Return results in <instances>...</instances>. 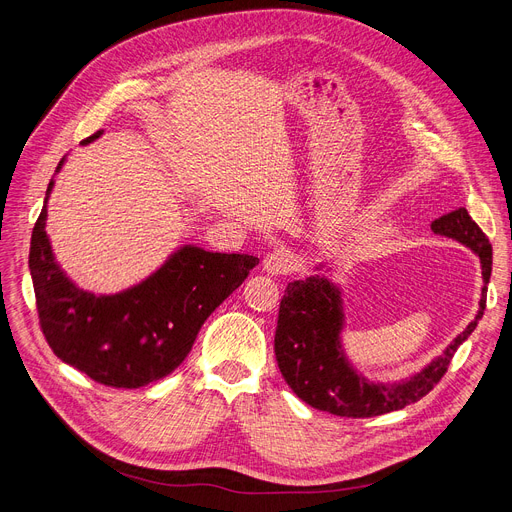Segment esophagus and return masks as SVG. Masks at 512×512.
Returning <instances> with one entry per match:
<instances>
[{
    "label": "esophagus",
    "mask_w": 512,
    "mask_h": 512,
    "mask_svg": "<svg viewBox=\"0 0 512 512\" xmlns=\"http://www.w3.org/2000/svg\"><path fill=\"white\" fill-rule=\"evenodd\" d=\"M294 266V256L285 248H275L264 258V271L269 275H287Z\"/></svg>",
    "instance_id": "esophagus-1"
}]
</instances>
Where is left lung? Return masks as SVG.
<instances>
[{
  "mask_svg": "<svg viewBox=\"0 0 512 512\" xmlns=\"http://www.w3.org/2000/svg\"><path fill=\"white\" fill-rule=\"evenodd\" d=\"M431 231L456 239L479 258L483 287L475 319L454 337L442 356L433 358L419 373L396 383H375L352 367L342 346L346 314L339 285L323 273L291 281L279 306L275 356L283 379L300 400L337 417L364 419L417 402L440 383L454 352L483 316L492 275V243L465 208L437 218L431 223ZM323 269L325 264L314 266V271Z\"/></svg>",
  "mask_w": 512,
  "mask_h": 512,
  "instance_id": "obj_1",
  "label": "left lung"
}]
</instances>
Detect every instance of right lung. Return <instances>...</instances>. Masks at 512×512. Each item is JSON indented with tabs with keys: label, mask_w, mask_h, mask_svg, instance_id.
Returning <instances> with one entry per match:
<instances>
[{
	"label": "right lung",
	"mask_w": 512,
	"mask_h": 512,
	"mask_svg": "<svg viewBox=\"0 0 512 512\" xmlns=\"http://www.w3.org/2000/svg\"><path fill=\"white\" fill-rule=\"evenodd\" d=\"M100 135L97 131L81 143ZM52 189L54 179L47 185L29 252L47 344L62 362L108 387L135 389L173 373L204 321L246 281L258 258L181 246L148 279L118 294L97 296L81 289L56 262L45 231Z\"/></svg>",
	"instance_id": "obj_1"
}]
</instances>
